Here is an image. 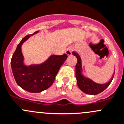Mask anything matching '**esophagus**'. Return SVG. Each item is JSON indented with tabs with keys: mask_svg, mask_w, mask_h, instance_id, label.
Here are the masks:
<instances>
[{
	"mask_svg": "<svg viewBox=\"0 0 124 124\" xmlns=\"http://www.w3.org/2000/svg\"><path fill=\"white\" fill-rule=\"evenodd\" d=\"M72 50H73V48L71 47L68 48V49H67V50H66L65 51V53L67 54L68 56H70V55H71V53H72Z\"/></svg>",
	"mask_w": 124,
	"mask_h": 124,
	"instance_id": "34e87169",
	"label": "esophagus"
}]
</instances>
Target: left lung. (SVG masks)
<instances>
[{"instance_id": "8db88e82", "label": "left lung", "mask_w": 124, "mask_h": 124, "mask_svg": "<svg viewBox=\"0 0 124 124\" xmlns=\"http://www.w3.org/2000/svg\"><path fill=\"white\" fill-rule=\"evenodd\" d=\"M73 55L75 56L78 59V62L76 65V78L77 80V84L80 90L84 93L88 94L91 95H96L102 92L105 90L110 83L112 81L114 78V74L111 77L110 80L106 82L105 84H98L95 82L91 79L85 77L82 74V60L80 56L76 51H73L72 52Z\"/></svg>"}]
</instances>
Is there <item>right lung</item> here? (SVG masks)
<instances>
[{
  "mask_svg": "<svg viewBox=\"0 0 124 124\" xmlns=\"http://www.w3.org/2000/svg\"><path fill=\"white\" fill-rule=\"evenodd\" d=\"M38 32L26 36L22 39L11 61L12 71L17 85L31 93H40L48 88L53 84L60 68L68 57L66 54L61 56L51 55L40 64L26 65L22 53V45Z\"/></svg>",
  "mask_w": 124,
  "mask_h": 124,
  "instance_id": "add662e5",
  "label": "right lung"
}]
</instances>
